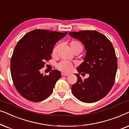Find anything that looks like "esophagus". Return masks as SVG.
<instances>
[{
  "mask_svg": "<svg viewBox=\"0 0 129 129\" xmlns=\"http://www.w3.org/2000/svg\"><path fill=\"white\" fill-rule=\"evenodd\" d=\"M69 75L68 73H61V76H67Z\"/></svg>",
  "mask_w": 129,
  "mask_h": 129,
  "instance_id": "1",
  "label": "esophagus"
}]
</instances>
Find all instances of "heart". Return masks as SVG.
<instances>
[{"instance_id": "1", "label": "heart", "mask_w": 129, "mask_h": 129, "mask_svg": "<svg viewBox=\"0 0 129 129\" xmlns=\"http://www.w3.org/2000/svg\"><path fill=\"white\" fill-rule=\"evenodd\" d=\"M59 46H60L58 45L54 47L53 50V54H56L57 53ZM70 47L73 52L79 48L82 49V46L81 45V44L79 42L76 41V40H73V41L70 42ZM57 68L61 72H65V73H69V72H70L73 70V66L71 63L66 60H63L60 61L59 63H58L57 65Z\"/></svg>"}]
</instances>
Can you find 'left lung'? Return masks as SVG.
Wrapping results in <instances>:
<instances>
[{
    "label": "left lung",
    "instance_id": "8db88e82",
    "mask_svg": "<svg viewBox=\"0 0 129 129\" xmlns=\"http://www.w3.org/2000/svg\"><path fill=\"white\" fill-rule=\"evenodd\" d=\"M69 35L80 40L86 50L83 62L77 68V81L72 86V93L84 103L99 101L108 94L115 80L117 61L114 47L105 35L95 30L71 31ZM81 73L88 74L89 77L83 81Z\"/></svg>",
    "mask_w": 129,
    "mask_h": 129
}]
</instances>
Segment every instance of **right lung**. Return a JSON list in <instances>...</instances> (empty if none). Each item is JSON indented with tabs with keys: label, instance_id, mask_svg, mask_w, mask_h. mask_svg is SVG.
I'll list each match as a JSON object with an SVG mask.
<instances>
[{
	"label": "right lung",
	"instance_id": "add662e5",
	"mask_svg": "<svg viewBox=\"0 0 129 129\" xmlns=\"http://www.w3.org/2000/svg\"><path fill=\"white\" fill-rule=\"evenodd\" d=\"M68 33L36 29L26 34L18 42L10 61V72L18 92L26 99L40 102L51 93L61 77L59 70H54L43 76L40 70L45 61L51 59L56 43Z\"/></svg>",
	"mask_w": 129,
	"mask_h": 129
}]
</instances>
